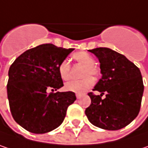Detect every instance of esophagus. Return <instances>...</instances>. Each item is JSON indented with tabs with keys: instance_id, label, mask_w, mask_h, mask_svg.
Here are the masks:
<instances>
[{
	"instance_id": "1",
	"label": "esophagus",
	"mask_w": 148,
	"mask_h": 148,
	"mask_svg": "<svg viewBox=\"0 0 148 148\" xmlns=\"http://www.w3.org/2000/svg\"><path fill=\"white\" fill-rule=\"evenodd\" d=\"M76 96H77V99H80V98L82 97V94H81V93H76Z\"/></svg>"
}]
</instances>
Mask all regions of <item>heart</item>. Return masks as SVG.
I'll return each mask as SVG.
<instances>
[{"label": "heart", "mask_w": 148, "mask_h": 148, "mask_svg": "<svg viewBox=\"0 0 148 148\" xmlns=\"http://www.w3.org/2000/svg\"><path fill=\"white\" fill-rule=\"evenodd\" d=\"M72 59L77 65L83 66V69L82 71V77L83 79L81 81L69 82L65 85V89L77 93H82L91 88L94 84V81L89 76H98L99 74L100 70L97 65L94 64V58L90 54L85 51H79L74 53L72 55ZM58 72L61 79L64 81H67L71 78V65L67 60H63L60 63L58 66Z\"/></svg>", "instance_id": "heart-1"}]
</instances>
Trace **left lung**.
I'll return each instance as SVG.
<instances>
[{"label": "left lung", "instance_id": "left-lung-1", "mask_svg": "<svg viewBox=\"0 0 148 148\" xmlns=\"http://www.w3.org/2000/svg\"><path fill=\"white\" fill-rule=\"evenodd\" d=\"M100 62L102 78L88 92L91 104L85 114L93 125L116 131L125 127L138 115L144 85L139 68L125 56L109 48L89 49ZM106 94V98L101 96Z\"/></svg>", "mask_w": 148, "mask_h": 148}]
</instances>
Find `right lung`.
Returning a JSON list of instances; mask_svg holds the SVG:
<instances>
[{"mask_svg": "<svg viewBox=\"0 0 148 148\" xmlns=\"http://www.w3.org/2000/svg\"><path fill=\"white\" fill-rule=\"evenodd\" d=\"M73 50L41 45L26 50L10 66L6 86L10 110L15 121L27 132L43 134L55 130L77 99L70 91L48 93L63 86L58 66Z\"/></svg>", "mask_w": 148, "mask_h": 148, "instance_id": "add662e5", "label": "right lung"}]
</instances>
